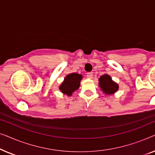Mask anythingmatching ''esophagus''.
Segmentation results:
<instances>
[{
  "mask_svg": "<svg viewBox=\"0 0 155 155\" xmlns=\"http://www.w3.org/2000/svg\"><path fill=\"white\" fill-rule=\"evenodd\" d=\"M87 78L89 79H92L93 78V73H87Z\"/></svg>",
  "mask_w": 155,
  "mask_h": 155,
  "instance_id": "esophagus-1",
  "label": "esophagus"
}]
</instances>
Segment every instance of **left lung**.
<instances>
[{
  "instance_id": "left-lung-1",
  "label": "left lung",
  "mask_w": 155,
  "mask_h": 155,
  "mask_svg": "<svg viewBox=\"0 0 155 155\" xmlns=\"http://www.w3.org/2000/svg\"><path fill=\"white\" fill-rule=\"evenodd\" d=\"M99 85L105 94H114L118 90V84L112 80L111 76L107 74L101 75L99 79Z\"/></svg>"
}]
</instances>
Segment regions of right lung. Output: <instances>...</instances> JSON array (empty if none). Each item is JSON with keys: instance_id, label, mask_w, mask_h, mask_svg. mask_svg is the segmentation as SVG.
Segmentation results:
<instances>
[{"instance_id": "right-lung-1", "label": "right lung", "mask_w": 155, "mask_h": 155, "mask_svg": "<svg viewBox=\"0 0 155 155\" xmlns=\"http://www.w3.org/2000/svg\"><path fill=\"white\" fill-rule=\"evenodd\" d=\"M82 75L78 73H71L65 78L64 80L59 87V90L63 94L71 96L75 90H78Z\"/></svg>"}]
</instances>
